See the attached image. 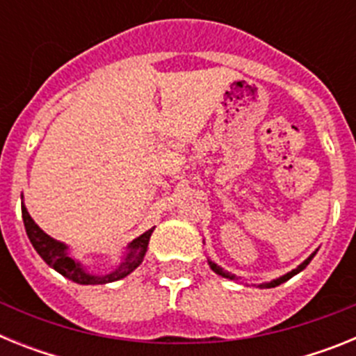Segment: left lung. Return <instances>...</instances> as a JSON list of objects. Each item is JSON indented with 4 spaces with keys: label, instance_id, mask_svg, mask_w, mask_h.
I'll return each mask as SVG.
<instances>
[{
    "label": "left lung",
    "instance_id": "1",
    "mask_svg": "<svg viewBox=\"0 0 356 356\" xmlns=\"http://www.w3.org/2000/svg\"><path fill=\"white\" fill-rule=\"evenodd\" d=\"M316 253H317V250L314 251L312 254H310V257H308L307 260H303V262L300 264V266L296 267V269H292V271H289L287 275H284V276H280V278H276V280H271V282H266V284H260L259 287L260 289H273V287H278L280 284H284V282H287V280H291L292 276H296L298 275V273H301L305 269V267L308 266V264H310V260L314 259V257H316ZM209 266H210V269H212L213 273H216V275H219V276H222V278H228V280H234V282H238V278L235 275H232V273H228V271H225V269H222L221 266H217L216 262H212V260L209 259Z\"/></svg>",
    "mask_w": 356,
    "mask_h": 356
}]
</instances>
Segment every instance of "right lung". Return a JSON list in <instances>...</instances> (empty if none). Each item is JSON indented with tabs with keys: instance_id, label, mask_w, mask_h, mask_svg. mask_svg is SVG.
Masks as SVG:
<instances>
[{
	"instance_id": "obj_1",
	"label": "right lung",
	"mask_w": 356,
	"mask_h": 356,
	"mask_svg": "<svg viewBox=\"0 0 356 356\" xmlns=\"http://www.w3.org/2000/svg\"><path fill=\"white\" fill-rule=\"evenodd\" d=\"M21 200H23V196H21ZM21 212H23V222L24 228H26L28 238H30L31 246L35 248L37 253L40 254V259L48 264L49 267H53L56 273H60L62 276H65L67 280L80 285L110 284V282H118V280L124 278L130 273H134L143 264L144 257H146L147 244H149V237L153 234V229H147L143 235L134 238L127 246V250H124L121 264L118 267H114L112 271L106 273V275H94V273H90L83 266V262H80V260L72 257L67 244L49 237L44 229H40V226L28 213L26 207H24V200L21 201Z\"/></svg>"
}]
</instances>
